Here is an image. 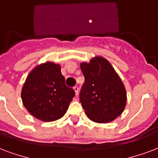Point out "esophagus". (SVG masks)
<instances>
[{"instance_id": "obj_1", "label": "esophagus", "mask_w": 158, "mask_h": 158, "mask_svg": "<svg viewBox=\"0 0 158 158\" xmlns=\"http://www.w3.org/2000/svg\"><path fill=\"white\" fill-rule=\"evenodd\" d=\"M73 89H74V91H75V94L76 95L78 94V92H79V87L77 86V85H75L74 87H73Z\"/></svg>"}]
</instances>
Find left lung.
Here are the masks:
<instances>
[{
	"instance_id": "8db88e82",
	"label": "left lung",
	"mask_w": 158,
	"mask_h": 158,
	"mask_svg": "<svg viewBox=\"0 0 158 158\" xmlns=\"http://www.w3.org/2000/svg\"><path fill=\"white\" fill-rule=\"evenodd\" d=\"M85 82L79 101L91 121L108 123L121 115L126 107L127 92L120 77L105 58L96 57L80 65Z\"/></svg>"
}]
</instances>
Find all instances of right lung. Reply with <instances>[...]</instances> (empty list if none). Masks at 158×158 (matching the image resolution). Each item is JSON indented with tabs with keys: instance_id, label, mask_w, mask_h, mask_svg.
Returning <instances> with one entry per match:
<instances>
[{
	"instance_id": "right-lung-1",
	"label": "right lung",
	"mask_w": 158,
	"mask_h": 158,
	"mask_svg": "<svg viewBox=\"0 0 158 158\" xmlns=\"http://www.w3.org/2000/svg\"><path fill=\"white\" fill-rule=\"evenodd\" d=\"M75 95L65 85L58 64L46 63L29 73L22 89L26 109L43 121H53L63 117Z\"/></svg>"
}]
</instances>
